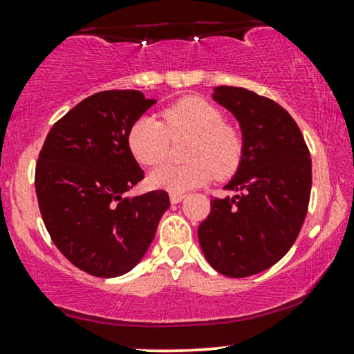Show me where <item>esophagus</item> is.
Masks as SVG:
<instances>
[{
	"label": "esophagus",
	"instance_id": "34e87169",
	"mask_svg": "<svg viewBox=\"0 0 354 354\" xmlns=\"http://www.w3.org/2000/svg\"><path fill=\"white\" fill-rule=\"evenodd\" d=\"M185 193H169V201L171 203H180L185 199Z\"/></svg>",
	"mask_w": 354,
	"mask_h": 354
}]
</instances>
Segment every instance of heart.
I'll return each mask as SVG.
<instances>
[{"label": "heart", "instance_id": "obj_1", "mask_svg": "<svg viewBox=\"0 0 354 354\" xmlns=\"http://www.w3.org/2000/svg\"><path fill=\"white\" fill-rule=\"evenodd\" d=\"M163 122L153 115L136 118L129 131V148L138 163L158 165L166 160L171 138H189L188 163H166L148 174L151 188L171 193L204 185L212 173L218 180L232 176L244 156V135L239 127L224 122L223 109L203 97H183L161 112Z\"/></svg>", "mask_w": 354, "mask_h": 354}]
</instances>
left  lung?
Returning a JSON list of instances; mask_svg holds the SVG:
<instances>
[{"label":"left lung","mask_w":354,"mask_h":354,"mask_svg":"<svg viewBox=\"0 0 354 354\" xmlns=\"http://www.w3.org/2000/svg\"><path fill=\"white\" fill-rule=\"evenodd\" d=\"M212 97L239 120L245 147L224 188L236 196L212 199L198 237L212 269L241 279L290 250L308 211L312 158L297 122L277 102L231 85L216 87Z\"/></svg>","instance_id":"left-lung-1"}]
</instances>
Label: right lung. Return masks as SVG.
<instances>
[{"mask_svg":"<svg viewBox=\"0 0 354 354\" xmlns=\"http://www.w3.org/2000/svg\"><path fill=\"white\" fill-rule=\"evenodd\" d=\"M156 100L140 91H104L54 123L36 163L39 211L64 257L95 277L133 269L169 207L163 189L123 198L143 180L129 131Z\"/></svg>","mask_w":354,"mask_h":354,"instance_id":"right-lung-1","label":"right lung"}]
</instances>
